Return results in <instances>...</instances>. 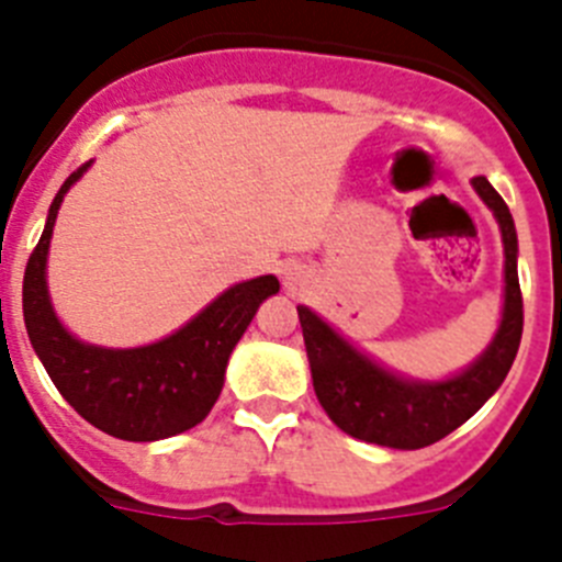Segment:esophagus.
<instances>
[{"label": "esophagus", "instance_id": "34e87169", "mask_svg": "<svg viewBox=\"0 0 562 562\" xmlns=\"http://www.w3.org/2000/svg\"><path fill=\"white\" fill-rule=\"evenodd\" d=\"M284 281H286V286H290V290H297V284H301L304 278H301V272H297V270H290V272H284Z\"/></svg>", "mask_w": 562, "mask_h": 562}]
</instances>
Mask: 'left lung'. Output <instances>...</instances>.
<instances>
[{"label":"left lung","instance_id":"8db88e82","mask_svg":"<svg viewBox=\"0 0 562 562\" xmlns=\"http://www.w3.org/2000/svg\"><path fill=\"white\" fill-rule=\"evenodd\" d=\"M473 188L498 220L506 261L501 326L470 369L441 382L405 380L357 351L315 312L297 306L317 402L337 428L355 439L396 450L428 448L464 425L501 389V382L513 369L524 335L518 233L513 213L486 177H475Z\"/></svg>","mask_w":562,"mask_h":562}]
</instances>
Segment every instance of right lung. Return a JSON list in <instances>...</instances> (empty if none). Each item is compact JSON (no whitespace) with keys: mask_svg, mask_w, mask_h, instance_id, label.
<instances>
[{"mask_svg":"<svg viewBox=\"0 0 562 562\" xmlns=\"http://www.w3.org/2000/svg\"><path fill=\"white\" fill-rule=\"evenodd\" d=\"M89 162L67 177L49 205L47 225L30 252L22 284L27 337L64 400L103 434L126 441H157L200 425L225 385L231 351L252 315L278 292L276 276H258L222 292L182 329L151 346L103 349L76 340L53 312L47 250L58 207Z\"/></svg>","mask_w":562,"mask_h":562,"instance_id":"obj_1","label":"right lung"}]
</instances>
